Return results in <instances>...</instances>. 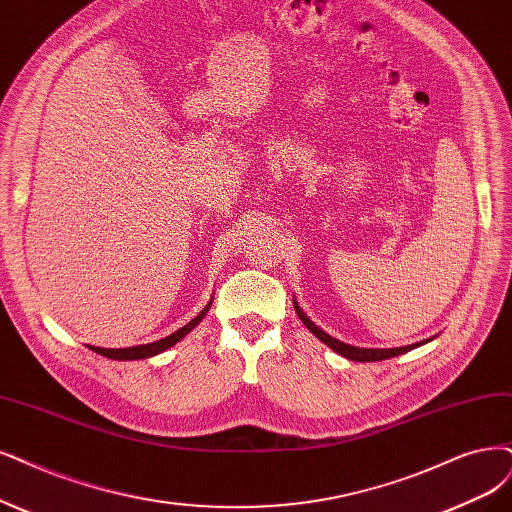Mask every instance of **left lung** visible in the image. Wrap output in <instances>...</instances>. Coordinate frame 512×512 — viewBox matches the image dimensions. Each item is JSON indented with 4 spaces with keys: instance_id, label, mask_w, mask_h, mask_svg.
Returning <instances> with one entry per match:
<instances>
[{
    "instance_id": "1",
    "label": "left lung",
    "mask_w": 512,
    "mask_h": 512,
    "mask_svg": "<svg viewBox=\"0 0 512 512\" xmlns=\"http://www.w3.org/2000/svg\"><path fill=\"white\" fill-rule=\"evenodd\" d=\"M293 306H295V312L297 316L301 318V323H304L318 339L323 342L325 346H329L331 350H335L337 354H342L346 358H350V361H356V363H371V361H384V358H392V356H399V354H405L413 348H418L426 342H430V339H424V342H418V344H411V346H403V348H356V346H350V344H344L339 342V339L331 337L329 333H325L323 329H318L312 320L306 316V312L299 308L297 301L293 299Z\"/></svg>"
}]
</instances>
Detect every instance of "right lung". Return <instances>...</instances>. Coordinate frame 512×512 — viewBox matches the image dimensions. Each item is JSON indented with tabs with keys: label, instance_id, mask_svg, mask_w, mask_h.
I'll return each mask as SVG.
<instances>
[{
	"label": "right lung",
	"instance_id": "1",
	"mask_svg": "<svg viewBox=\"0 0 512 512\" xmlns=\"http://www.w3.org/2000/svg\"><path fill=\"white\" fill-rule=\"evenodd\" d=\"M211 304H213V297H211V301H208V304L204 306V310H202L196 318L189 320V323H187L185 327H181L179 331L170 333V335L164 337V339H158V342L143 344V346H132V348H97V346H88V348H90L92 352L101 354V356L113 358V361H139V358L156 356V354L168 350L170 346H175L177 342H181V339H183L189 331H192V329L200 323V320L206 316V312H208V308H211Z\"/></svg>",
	"mask_w": 512,
	"mask_h": 512
}]
</instances>
